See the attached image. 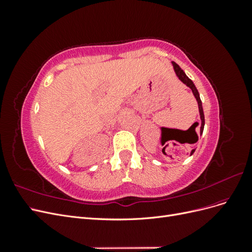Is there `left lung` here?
<instances>
[{
  "label": "left lung",
  "mask_w": 252,
  "mask_h": 252,
  "mask_svg": "<svg viewBox=\"0 0 252 252\" xmlns=\"http://www.w3.org/2000/svg\"><path fill=\"white\" fill-rule=\"evenodd\" d=\"M172 65H173V69H174V71H175V74L178 75V78H179L183 83H184L186 86H188L190 89L192 90L193 95H194V96H195V98H196L197 105H199V111H200V118H201L200 134H202V133H203V130H204V125H205V117H204V111H203V107H202V101H201V98H200L199 91H197L196 87L194 86L193 82L187 77V75L185 74V72L181 69V67H180L177 63L172 62ZM194 134H195V138H196V141H197V140H199V136H197V134H196L195 130H194ZM194 150H195V149H192V150H191V152H190V156H192V155H193Z\"/></svg>",
  "instance_id": "8db88e82"
}]
</instances>
